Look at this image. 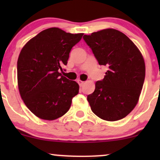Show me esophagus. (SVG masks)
Returning <instances> with one entry per match:
<instances>
[{
  "label": "esophagus",
  "mask_w": 160,
  "mask_h": 160,
  "mask_svg": "<svg viewBox=\"0 0 160 160\" xmlns=\"http://www.w3.org/2000/svg\"><path fill=\"white\" fill-rule=\"evenodd\" d=\"M78 82L79 83V85H80V87H81V86H82V85H83V84H84V82L82 81V80H78Z\"/></svg>",
  "instance_id": "34e87169"
}]
</instances>
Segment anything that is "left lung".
Masks as SVG:
<instances>
[{
	"label": "left lung",
	"mask_w": 160,
	"mask_h": 160,
	"mask_svg": "<svg viewBox=\"0 0 160 160\" xmlns=\"http://www.w3.org/2000/svg\"><path fill=\"white\" fill-rule=\"evenodd\" d=\"M100 65L107 66L103 80L95 82L87 96L92 111L99 118H124L138 102L145 78V64L135 43L123 33L108 28L84 35Z\"/></svg>",
	"instance_id": "1"
}]
</instances>
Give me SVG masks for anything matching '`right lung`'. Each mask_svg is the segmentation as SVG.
<instances>
[{
  "label": "right lung",
  "instance_id": "add662e5",
  "mask_svg": "<svg viewBox=\"0 0 160 160\" xmlns=\"http://www.w3.org/2000/svg\"><path fill=\"white\" fill-rule=\"evenodd\" d=\"M83 34L58 28L42 31L23 47L17 62L18 86L27 108L40 119L53 120L68 112L79 85L59 73Z\"/></svg>",
  "mask_w": 160,
  "mask_h": 160
}]
</instances>
